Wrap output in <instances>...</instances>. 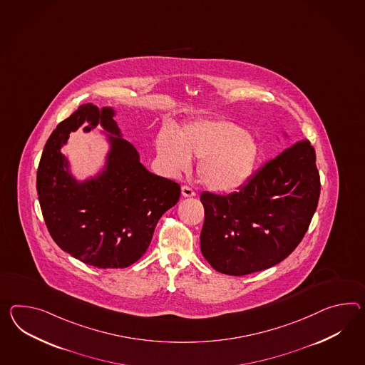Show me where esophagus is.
<instances>
[{"label": "esophagus", "mask_w": 365, "mask_h": 365, "mask_svg": "<svg viewBox=\"0 0 365 365\" xmlns=\"http://www.w3.org/2000/svg\"><path fill=\"white\" fill-rule=\"evenodd\" d=\"M182 195L185 196V197L195 196V191L190 186H182Z\"/></svg>", "instance_id": "1"}]
</instances>
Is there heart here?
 <instances>
[{"label":"heart","instance_id":"heart-1","mask_svg":"<svg viewBox=\"0 0 365 365\" xmlns=\"http://www.w3.org/2000/svg\"><path fill=\"white\" fill-rule=\"evenodd\" d=\"M160 160L171 174L185 173L191 158L199 160L200 182L216 192H231L250 178L258 158L257 143L230 120H197L185 125L178 138L162 133L157 143Z\"/></svg>","mask_w":365,"mask_h":365}]
</instances>
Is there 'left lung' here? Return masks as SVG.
<instances>
[{
	"label": "left lung",
	"instance_id": "obj_1",
	"mask_svg": "<svg viewBox=\"0 0 365 365\" xmlns=\"http://www.w3.org/2000/svg\"><path fill=\"white\" fill-rule=\"evenodd\" d=\"M302 140L267 162L230 195L205 191L202 255L215 270L245 276L274 267L302 241L317 210L319 171Z\"/></svg>",
	"mask_w": 365,
	"mask_h": 365
}]
</instances>
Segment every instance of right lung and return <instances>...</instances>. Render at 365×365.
I'll return each mask as SVG.
<instances>
[{
  "label": "right lung",
  "instance_id": "1",
  "mask_svg": "<svg viewBox=\"0 0 365 365\" xmlns=\"http://www.w3.org/2000/svg\"><path fill=\"white\" fill-rule=\"evenodd\" d=\"M112 108L83 104L56 126L36 173V191L47 230L59 248L100 269L128 267L143 257L155 225L180 196V186L145 169L132 143L121 138ZM86 120L101 124L111 150L105 170L78 182L60 149Z\"/></svg>",
  "mask_w": 365,
  "mask_h": 365
}]
</instances>
